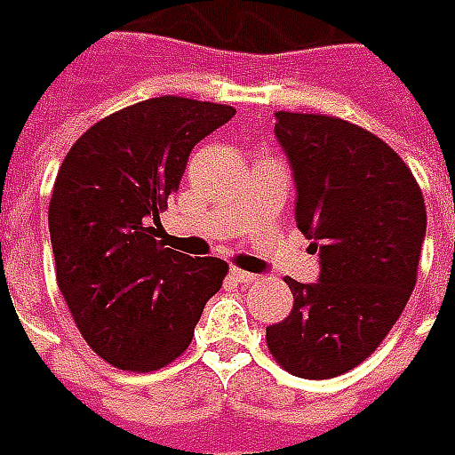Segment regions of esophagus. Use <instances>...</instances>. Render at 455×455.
<instances>
[{
  "instance_id": "1",
  "label": "esophagus",
  "mask_w": 455,
  "mask_h": 455,
  "mask_svg": "<svg viewBox=\"0 0 455 455\" xmlns=\"http://www.w3.org/2000/svg\"><path fill=\"white\" fill-rule=\"evenodd\" d=\"M230 278L235 280V283H244V285H251V283H256V280H259V275H256V273L240 271V268H230Z\"/></svg>"
}]
</instances>
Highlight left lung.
I'll return each instance as SVG.
<instances>
[{
    "instance_id": "left-lung-1",
    "label": "left lung",
    "mask_w": 455,
    "mask_h": 455,
    "mask_svg": "<svg viewBox=\"0 0 455 455\" xmlns=\"http://www.w3.org/2000/svg\"><path fill=\"white\" fill-rule=\"evenodd\" d=\"M295 177V223L319 251V280L297 283L288 319L266 329L283 370L333 379L377 350L418 278L427 232L422 189L379 136L340 117L275 112Z\"/></svg>"
}]
</instances>
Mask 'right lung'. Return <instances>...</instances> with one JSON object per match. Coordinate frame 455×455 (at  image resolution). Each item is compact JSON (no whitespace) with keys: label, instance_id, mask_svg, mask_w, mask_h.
Masks as SVG:
<instances>
[{"label":"right lung","instance_id":"1","mask_svg":"<svg viewBox=\"0 0 455 455\" xmlns=\"http://www.w3.org/2000/svg\"><path fill=\"white\" fill-rule=\"evenodd\" d=\"M232 117L230 105L150 98L91 126L61 163L47 213L57 285L85 343L117 370L180 357L228 275L223 259L156 237L191 148Z\"/></svg>","mask_w":455,"mask_h":455}]
</instances>
